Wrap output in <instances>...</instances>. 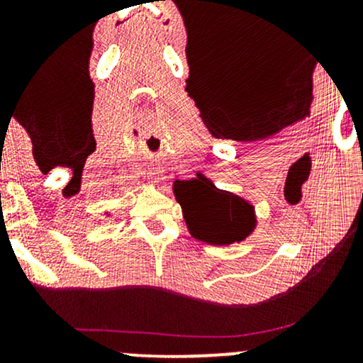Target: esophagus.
I'll use <instances>...</instances> for the list:
<instances>
[{"instance_id": "obj_1", "label": "esophagus", "mask_w": 363, "mask_h": 363, "mask_svg": "<svg viewBox=\"0 0 363 363\" xmlns=\"http://www.w3.org/2000/svg\"><path fill=\"white\" fill-rule=\"evenodd\" d=\"M148 181L152 182V184H158V182H160V172H158V170H150Z\"/></svg>"}]
</instances>
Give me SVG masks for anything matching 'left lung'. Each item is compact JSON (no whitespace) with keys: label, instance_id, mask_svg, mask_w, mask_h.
I'll list each match as a JSON object with an SVG mask.
<instances>
[{"label":"left lung","instance_id":"8db88e82","mask_svg":"<svg viewBox=\"0 0 363 363\" xmlns=\"http://www.w3.org/2000/svg\"><path fill=\"white\" fill-rule=\"evenodd\" d=\"M174 194L182 208L189 234L201 242H240L256 227L251 203L234 193L216 189L213 182L201 174L189 181L174 182Z\"/></svg>","mask_w":363,"mask_h":363}]
</instances>
